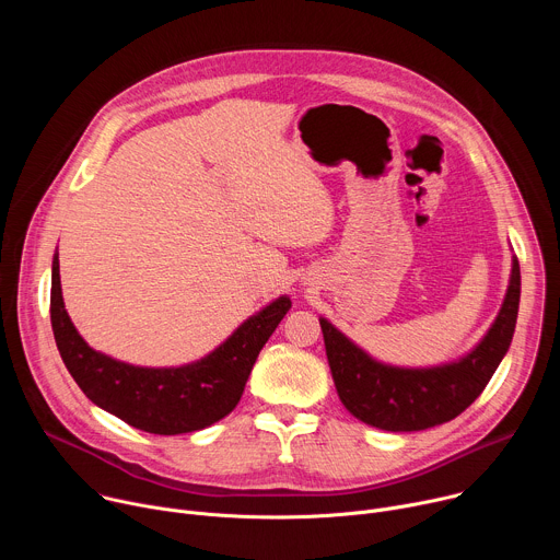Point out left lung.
<instances>
[{"label":"left lung","mask_w":560,"mask_h":560,"mask_svg":"<svg viewBox=\"0 0 560 560\" xmlns=\"http://www.w3.org/2000/svg\"><path fill=\"white\" fill-rule=\"evenodd\" d=\"M521 268L512 277L497 322L469 354L436 368H394L374 361L328 318H318L330 372L346 410L387 432H419L456 419L486 389L503 361L516 328Z\"/></svg>","instance_id":"1"}]
</instances>
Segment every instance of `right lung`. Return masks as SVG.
<instances>
[{
    "mask_svg": "<svg viewBox=\"0 0 560 560\" xmlns=\"http://www.w3.org/2000/svg\"><path fill=\"white\" fill-rule=\"evenodd\" d=\"M290 307V296H279L201 361L182 368H139L93 350L74 330L63 307L59 255L52 257L50 324L63 365L95 406L150 434H186L230 415L261 348Z\"/></svg>",
    "mask_w": 560,
    "mask_h": 560,
    "instance_id": "obj_1",
    "label": "right lung"
}]
</instances>
